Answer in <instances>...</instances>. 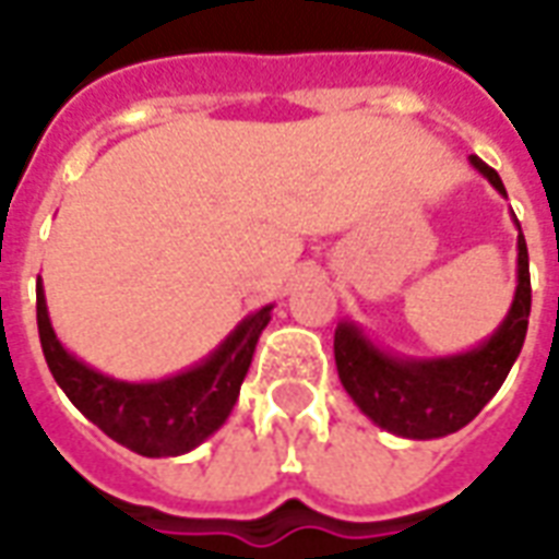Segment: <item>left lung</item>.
<instances>
[{"label":"left lung","instance_id":"left-lung-1","mask_svg":"<svg viewBox=\"0 0 559 559\" xmlns=\"http://www.w3.org/2000/svg\"><path fill=\"white\" fill-rule=\"evenodd\" d=\"M473 167L506 194L503 179L485 160L469 155ZM521 230V227H518ZM530 320V260L524 233H518V290L512 311L491 341L479 350L433 359V362H401L371 347L359 329L341 323L335 329V365L344 389L362 407L365 416L413 440H431L464 428L503 386L509 368L524 347Z\"/></svg>","mask_w":559,"mask_h":559}]
</instances>
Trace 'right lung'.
<instances>
[{
  "label": "right lung",
  "mask_w": 559,
  "mask_h": 559,
  "mask_svg": "<svg viewBox=\"0 0 559 559\" xmlns=\"http://www.w3.org/2000/svg\"><path fill=\"white\" fill-rule=\"evenodd\" d=\"M269 311L260 308L245 320L206 362L160 383H122L78 362L56 341L38 281V335L53 380L71 404L95 421L116 443L146 457L182 455L215 433L239 399L257 338L266 329Z\"/></svg>",
  "instance_id": "obj_1"
}]
</instances>
